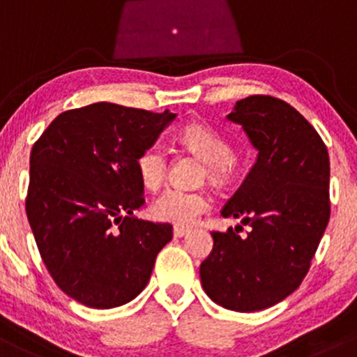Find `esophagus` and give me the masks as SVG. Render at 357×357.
Wrapping results in <instances>:
<instances>
[{"instance_id":"obj_1","label":"esophagus","mask_w":357,"mask_h":357,"mask_svg":"<svg viewBox=\"0 0 357 357\" xmlns=\"http://www.w3.org/2000/svg\"><path fill=\"white\" fill-rule=\"evenodd\" d=\"M189 232V227H183V226H175L174 227V236L175 238H183V236Z\"/></svg>"}]
</instances>
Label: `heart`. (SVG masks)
Masks as SVG:
<instances>
[{"label":"heart","instance_id":"heart-1","mask_svg":"<svg viewBox=\"0 0 357 357\" xmlns=\"http://www.w3.org/2000/svg\"><path fill=\"white\" fill-rule=\"evenodd\" d=\"M178 139L194 155L206 162V177L212 183H224L232 174L231 145L227 139L204 123H187L180 130ZM168 158L162 145L146 146L136 158L138 177L146 189H158L167 177ZM211 202L204 192L168 189L151 204V212L160 221L189 226L199 215L209 211Z\"/></svg>","mask_w":357,"mask_h":357}]
</instances>
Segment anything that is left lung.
Masks as SVG:
<instances>
[{"label": "left lung", "mask_w": 357, "mask_h": 357, "mask_svg": "<svg viewBox=\"0 0 357 357\" xmlns=\"http://www.w3.org/2000/svg\"><path fill=\"white\" fill-rule=\"evenodd\" d=\"M227 119L243 126L258 158L221 214L241 218L250 231H212L200 282L224 308L256 312L294 294L310 268L331 218L329 153L314 126L282 99L250 96Z\"/></svg>", "instance_id": "left-lung-1"}]
</instances>
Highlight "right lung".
Here are the masks:
<instances>
[{"mask_svg": "<svg viewBox=\"0 0 357 357\" xmlns=\"http://www.w3.org/2000/svg\"><path fill=\"white\" fill-rule=\"evenodd\" d=\"M175 116L94 102L59 114L31 148L28 222L54 282L82 305L133 300L172 241L170 224L133 211L145 204L136 158Z\"/></svg>", "mask_w": 357, "mask_h": 357, "instance_id": "obj_1", "label": "right lung"}]
</instances>
